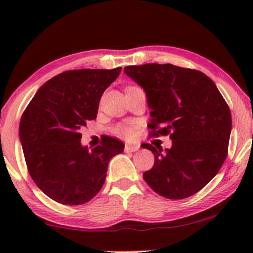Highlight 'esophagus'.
Masks as SVG:
<instances>
[{"instance_id": "34e87169", "label": "esophagus", "mask_w": 253, "mask_h": 253, "mask_svg": "<svg viewBox=\"0 0 253 253\" xmlns=\"http://www.w3.org/2000/svg\"><path fill=\"white\" fill-rule=\"evenodd\" d=\"M138 150H139L138 145H130V144L125 145V151H126V152H135V151Z\"/></svg>"}]
</instances>
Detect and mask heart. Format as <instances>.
<instances>
[{
	"label": "heart",
	"instance_id": "heart-1",
	"mask_svg": "<svg viewBox=\"0 0 253 253\" xmlns=\"http://www.w3.org/2000/svg\"><path fill=\"white\" fill-rule=\"evenodd\" d=\"M114 132L117 133L118 135L129 138V136L133 134V126L132 125H118L114 128Z\"/></svg>",
	"mask_w": 253,
	"mask_h": 253
}]
</instances>
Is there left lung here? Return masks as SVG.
<instances>
[{
	"label": "left lung",
	"instance_id": "obj_1",
	"mask_svg": "<svg viewBox=\"0 0 253 253\" xmlns=\"http://www.w3.org/2000/svg\"><path fill=\"white\" fill-rule=\"evenodd\" d=\"M144 89L151 120L150 135L170 134L172 146L144 144L155 156L144 179L159 195L181 200L200 191L219 172L228 151L231 112L207 75L172 64L125 68Z\"/></svg>",
	"mask_w": 253,
	"mask_h": 253
}]
</instances>
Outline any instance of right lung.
I'll use <instances>...</instances> for the list:
<instances>
[{
  "instance_id": "right-lung-1",
  "label": "right lung",
  "mask_w": 253,
  "mask_h": 253,
  "mask_svg": "<svg viewBox=\"0 0 253 253\" xmlns=\"http://www.w3.org/2000/svg\"><path fill=\"white\" fill-rule=\"evenodd\" d=\"M120 72L121 68L62 72L43 83L25 109L19 136L28 172L53 201H90L102 188L109 161L124 151L123 141L107 135L89 150L80 133L96 119L101 96Z\"/></svg>"
}]
</instances>
